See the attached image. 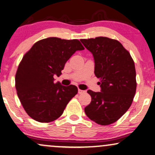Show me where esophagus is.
<instances>
[{"mask_svg": "<svg viewBox=\"0 0 155 155\" xmlns=\"http://www.w3.org/2000/svg\"><path fill=\"white\" fill-rule=\"evenodd\" d=\"M78 92H79V94H84V93H86V91L79 89V90H78Z\"/></svg>", "mask_w": 155, "mask_h": 155, "instance_id": "34e87169", "label": "esophagus"}]
</instances>
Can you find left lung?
Returning a JSON list of instances; mask_svg holds the SVG:
<instances>
[{
	"label": "left lung",
	"instance_id": "1",
	"mask_svg": "<svg viewBox=\"0 0 155 155\" xmlns=\"http://www.w3.org/2000/svg\"><path fill=\"white\" fill-rule=\"evenodd\" d=\"M80 40L94 56V74L100 79L101 88V92L88 91L91 102L84 111L99 125L112 124L126 113L133 103L137 87L134 61L116 40L98 37Z\"/></svg>",
	"mask_w": 155,
	"mask_h": 155
}]
</instances>
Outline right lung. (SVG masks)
<instances>
[{
    "instance_id": "right-lung-1",
    "label": "right lung",
    "mask_w": 155,
    "mask_h": 155,
    "mask_svg": "<svg viewBox=\"0 0 155 155\" xmlns=\"http://www.w3.org/2000/svg\"><path fill=\"white\" fill-rule=\"evenodd\" d=\"M84 49L78 40L48 38L35 43L24 55L15 74V88L29 116L40 123H49L62 115L78 88L54 84V76H60L70 57Z\"/></svg>"
}]
</instances>
